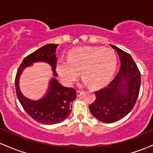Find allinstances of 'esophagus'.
I'll list each match as a JSON object with an SVG mask.
<instances>
[{
    "label": "esophagus",
    "instance_id": "esophagus-1",
    "mask_svg": "<svg viewBox=\"0 0 153 153\" xmlns=\"http://www.w3.org/2000/svg\"><path fill=\"white\" fill-rule=\"evenodd\" d=\"M77 94H78V97H80V96L83 95V94H84V91H83L81 89H78V91H77Z\"/></svg>",
    "mask_w": 153,
    "mask_h": 153
}]
</instances>
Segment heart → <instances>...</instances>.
Here are the masks:
<instances>
[{
  "instance_id": "1",
  "label": "heart",
  "mask_w": 153,
  "mask_h": 153,
  "mask_svg": "<svg viewBox=\"0 0 153 153\" xmlns=\"http://www.w3.org/2000/svg\"><path fill=\"white\" fill-rule=\"evenodd\" d=\"M117 56L111 48L85 46L72 49L68 59L57 62L56 71L61 78L72 84L80 71L81 76L93 87L105 85L116 70Z\"/></svg>"
}]
</instances>
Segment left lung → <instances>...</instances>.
I'll return each mask as SVG.
<instances>
[{"label":"left lung","instance_id":"8db88e82","mask_svg":"<svg viewBox=\"0 0 153 153\" xmlns=\"http://www.w3.org/2000/svg\"><path fill=\"white\" fill-rule=\"evenodd\" d=\"M110 46L118 53L120 70L107 86L94 92L96 99L89 105L92 115L104 123L116 122L131 111L141 85L140 71L131 55L113 45Z\"/></svg>","mask_w":153,"mask_h":153}]
</instances>
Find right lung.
Segmentation results:
<instances>
[{
  "label": "right lung",
  "mask_w": 153,
  "mask_h": 153,
  "mask_svg": "<svg viewBox=\"0 0 153 153\" xmlns=\"http://www.w3.org/2000/svg\"><path fill=\"white\" fill-rule=\"evenodd\" d=\"M57 44H46L27 56L20 65L15 78V87L18 100L24 110L38 123L52 125L63 121L72 111L71 102L76 99L75 88H67L60 84L56 78L51 80L47 94L41 100L33 101L22 94L19 87V78L26 67L37 62H45L51 65L53 75L56 71V52Z\"/></svg>",
  "instance_id": "1"
}]
</instances>
